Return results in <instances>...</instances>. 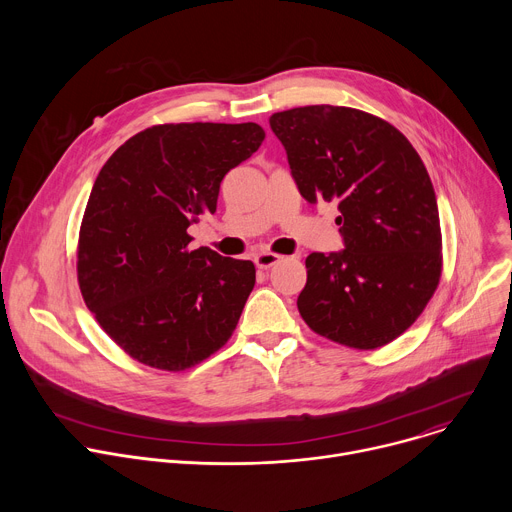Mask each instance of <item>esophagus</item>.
<instances>
[{"label": "esophagus", "mask_w": 512, "mask_h": 512, "mask_svg": "<svg viewBox=\"0 0 512 512\" xmlns=\"http://www.w3.org/2000/svg\"><path fill=\"white\" fill-rule=\"evenodd\" d=\"M253 261H255V265H257L259 269H269V267H273L275 263H279L281 257L275 255V253H269V251H261V253L255 255Z\"/></svg>", "instance_id": "obj_1"}]
</instances>
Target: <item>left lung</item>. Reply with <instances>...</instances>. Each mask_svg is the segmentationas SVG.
<instances>
[{"label": "left lung", "mask_w": 512, "mask_h": 512, "mask_svg": "<svg viewBox=\"0 0 512 512\" xmlns=\"http://www.w3.org/2000/svg\"><path fill=\"white\" fill-rule=\"evenodd\" d=\"M300 194L338 202V253H312L298 298L304 322L338 344L373 350L401 336L442 275V231L429 174L391 123L350 107L273 113Z\"/></svg>", "instance_id": "8db88e82"}]
</instances>
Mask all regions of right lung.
Returning a JSON list of instances; mask_svg holds the SVG:
<instances>
[{"instance_id": "1", "label": "right lung", "mask_w": 512, "mask_h": 512, "mask_svg": "<svg viewBox=\"0 0 512 512\" xmlns=\"http://www.w3.org/2000/svg\"><path fill=\"white\" fill-rule=\"evenodd\" d=\"M257 123H166L129 137L101 168L79 235V285L101 328L135 360L184 371L227 344L255 285L251 261L190 249Z\"/></svg>"}]
</instances>
